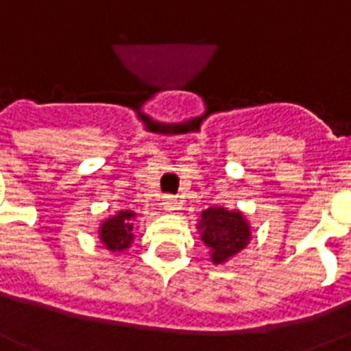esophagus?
I'll use <instances>...</instances> for the list:
<instances>
[{
	"instance_id": "34e87169",
	"label": "esophagus",
	"mask_w": 351,
	"mask_h": 351,
	"mask_svg": "<svg viewBox=\"0 0 351 351\" xmlns=\"http://www.w3.org/2000/svg\"><path fill=\"white\" fill-rule=\"evenodd\" d=\"M178 204H180V202H178V199L173 197V195H165L164 200H162V206H164V210L167 211L178 210Z\"/></svg>"
}]
</instances>
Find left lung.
<instances>
[{"instance_id": "1", "label": "left lung", "mask_w": 351, "mask_h": 351, "mask_svg": "<svg viewBox=\"0 0 351 351\" xmlns=\"http://www.w3.org/2000/svg\"><path fill=\"white\" fill-rule=\"evenodd\" d=\"M202 241L210 247L213 263H223L228 258L247 247L250 239V228L239 211H228L224 208H208L202 211Z\"/></svg>"}]
</instances>
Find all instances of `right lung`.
Instances as JSON below:
<instances>
[{
	"label": "right lung",
	"mask_w": 351,
	"mask_h": 351,
	"mask_svg": "<svg viewBox=\"0 0 351 351\" xmlns=\"http://www.w3.org/2000/svg\"><path fill=\"white\" fill-rule=\"evenodd\" d=\"M132 211H119L116 217L104 221L101 226V241L108 250H125L132 241Z\"/></svg>",
	"instance_id": "right-lung-1"
}]
</instances>
